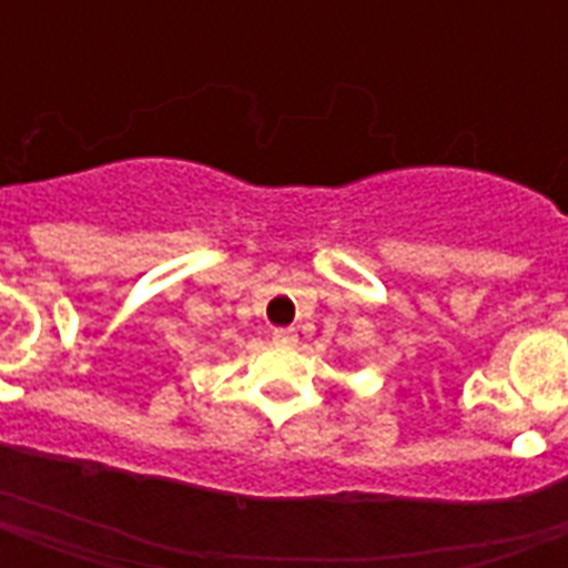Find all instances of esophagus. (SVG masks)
I'll return each mask as SVG.
<instances>
[{"label": "esophagus", "instance_id": "esophagus-1", "mask_svg": "<svg viewBox=\"0 0 568 568\" xmlns=\"http://www.w3.org/2000/svg\"><path fill=\"white\" fill-rule=\"evenodd\" d=\"M274 342H276V345H283V347L297 345V329H292V327L274 329Z\"/></svg>", "mask_w": 568, "mask_h": 568}]
</instances>
